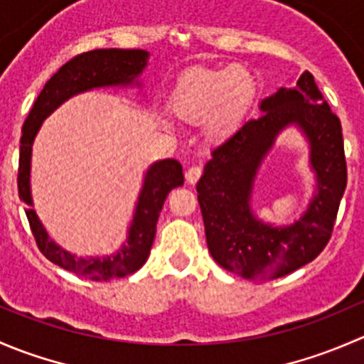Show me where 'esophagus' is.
<instances>
[{
	"instance_id": "1",
	"label": "esophagus",
	"mask_w": 364,
	"mask_h": 364,
	"mask_svg": "<svg viewBox=\"0 0 364 364\" xmlns=\"http://www.w3.org/2000/svg\"><path fill=\"white\" fill-rule=\"evenodd\" d=\"M200 174H203V168H200V165H192V167L186 171L185 178H186V181L190 183V185H193V183L199 181Z\"/></svg>"
}]
</instances>
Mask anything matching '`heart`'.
<instances>
[{
    "mask_svg": "<svg viewBox=\"0 0 364 364\" xmlns=\"http://www.w3.org/2000/svg\"><path fill=\"white\" fill-rule=\"evenodd\" d=\"M252 93V75L241 67L196 68L179 77L167 111L183 123L204 121L205 135L222 139L240 123Z\"/></svg>",
    "mask_w": 364,
    "mask_h": 364,
    "instance_id": "heart-1",
    "label": "heart"
}]
</instances>
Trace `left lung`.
I'll return each mask as SVG.
<instances>
[{"mask_svg": "<svg viewBox=\"0 0 364 364\" xmlns=\"http://www.w3.org/2000/svg\"><path fill=\"white\" fill-rule=\"evenodd\" d=\"M260 111L213 149L197 183V199L213 259L243 278L273 280L311 262L331 240L347 186V164L338 116L310 72H303L294 90L280 87L264 98ZM289 124L307 135L318 193L297 223L273 228L251 213V188L263 156Z\"/></svg>", "mask_w": 364, "mask_h": 364, "instance_id": "1", "label": "left lung"}]
</instances>
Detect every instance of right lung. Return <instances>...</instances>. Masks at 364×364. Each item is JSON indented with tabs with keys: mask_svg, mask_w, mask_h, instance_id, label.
I'll list each match as a JSON object with an SVG mask.
<instances>
[{
	"mask_svg": "<svg viewBox=\"0 0 364 364\" xmlns=\"http://www.w3.org/2000/svg\"><path fill=\"white\" fill-rule=\"evenodd\" d=\"M149 53L142 49H95L72 58L68 63L58 70L46 82L38 98L23 124L19 153V186L21 200L28 205L29 227L35 236L38 250L63 269L72 271L79 277L90 280H111L123 278L141 269L151 252L153 240L156 234V222L168 192L183 185V167L178 160L167 159L155 161L148 168L139 193L137 208L128 230L127 243L121 250L109 257H90L79 259L63 248L58 247L40 223L35 209L31 208V190H29V168H31V148L42 121L65 100L82 91L105 86H128L139 77L148 65Z\"/></svg>",
	"mask_w": 364,
	"mask_h": 364,
	"instance_id": "add662e5",
	"label": "right lung"
}]
</instances>
